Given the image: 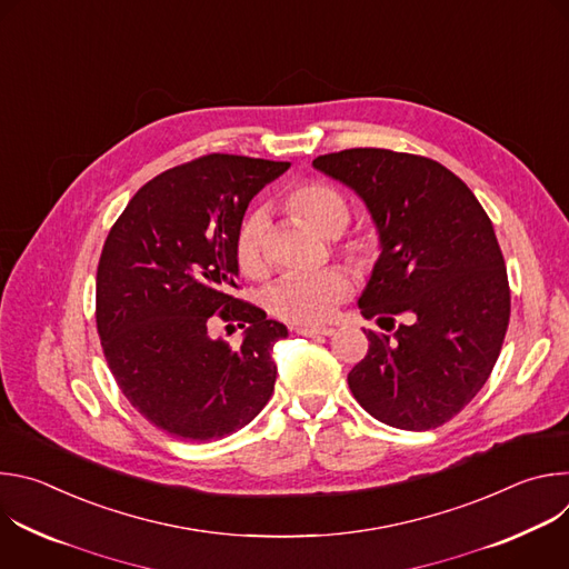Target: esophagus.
Here are the masks:
<instances>
[{
	"mask_svg": "<svg viewBox=\"0 0 569 569\" xmlns=\"http://www.w3.org/2000/svg\"><path fill=\"white\" fill-rule=\"evenodd\" d=\"M295 333L306 336V338H331V336H336V329H331V327H297Z\"/></svg>",
	"mask_w": 569,
	"mask_h": 569,
	"instance_id": "34e87169",
	"label": "esophagus"
}]
</instances>
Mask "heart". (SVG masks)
I'll return each mask as SVG.
<instances>
[{"label":"heart","instance_id":"b5f03b06","mask_svg":"<svg viewBox=\"0 0 569 569\" xmlns=\"http://www.w3.org/2000/svg\"><path fill=\"white\" fill-rule=\"evenodd\" d=\"M286 207L292 216L303 220L317 233L336 238L349 224V202L340 189L327 182L297 184ZM268 218L261 211L242 220L236 236V261L248 277H263L268 270ZM351 254L362 257L365 248L351 246ZM353 290V281L347 270L329 268L317 274H290L279 279L266 290V308L290 323H319L327 321L336 306L345 301Z\"/></svg>","mask_w":569,"mask_h":569}]
</instances>
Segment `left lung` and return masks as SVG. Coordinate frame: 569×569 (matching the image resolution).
Instances as JSON below:
<instances>
[{
    "label": "left lung",
    "mask_w": 569,
    "mask_h": 569,
    "mask_svg": "<svg viewBox=\"0 0 569 569\" xmlns=\"http://www.w3.org/2000/svg\"><path fill=\"white\" fill-rule=\"evenodd\" d=\"M312 167L367 204L380 257L360 312L369 351L349 371L362 408L398 430H432L459 415L489 380L511 315L502 250L472 191L439 161L385 148L319 154Z\"/></svg>",
    "instance_id": "1"
}]
</instances>
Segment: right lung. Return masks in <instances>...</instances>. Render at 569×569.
Instances as JSON below:
<instances>
[{
	"mask_svg": "<svg viewBox=\"0 0 569 569\" xmlns=\"http://www.w3.org/2000/svg\"><path fill=\"white\" fill-rule=\"evenodd\" d=\"M288 161L204 154L143 184L110 229L97 270V329L132 408L182 441L222 439L270 400L281 321L231 295L236 236L252 198ZM213 316L243 342L213 341Z\"/></svg>",
	"mask_w": 569,
	"mask_h": 569,
	"instance_id": "1",
	"label": "right lung"
}]
</instances>
